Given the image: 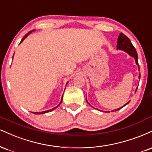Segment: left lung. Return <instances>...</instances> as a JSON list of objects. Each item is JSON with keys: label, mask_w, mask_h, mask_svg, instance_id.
I'll use <instances>...</instances> for the list:
<instances>
[{"label": "left lung", "mask_w": 152, "mask_h": 152, "mask_svg": "<svg viewBox=\"0 0 152 152\" xmlns=\"http://www.w3.org/2000/svg\"><path fill=\"white\" fill-rule=\"evenodd\" d=\"M117 49H120V50L125 51V52H127L129 55H130L131 56H132V57H134L135 59V62H136V64H137V66H139L138 56H137V53L136 49H135L134 46L132 45V44L130 39H129V38L127 37L126 35H125L123 33H120V35H119V37H118V44H117ZM139 70H140V66H139ZM139 78H140V76H139ZM86 101H87V100H86ZM87 103H88V101H87ZM129 103V101L128 102V103H126L124 106L127 105ZM89 105H90V104H89ZM124 106H122V107H123ZM91 107H92V106H91ZM122 107H120V108H118V109L113 110L111 111V112L118 111V110H119L121 109ZM105 112H108V111H105Z\"/></svg>", "instance_id": "obj_1"}]
</instances>
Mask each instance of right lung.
<instances>
[{"label":"right lung","instance_id":"1","mask_svg":"<svg viewBox=\"0 0 152 152\" xmlns=\"http://www.w3.org/2000/svg\"><path fill=\"white\" fill-rule=\"evenodd\" d=\"M34 30H31V31H30V32H28V33H27L26 34H25V36H24V37L23 38V39H22V40H21V42H20V43H21V42H23V40H24V39H25V38H26V37H27V36H28V35H29V34H30L31 33V32H32V31H34ZM12 58H13V56H12ZM66 84H67V83H66ZM62 99H63V96H62V98H61V102H60V103H59V104H58V105L57 106H56V107H54V108H52V109H50V110H46V111H43V112H33V113H34V114H36V115H39V114H45V113H47L51 112V111L54 110V109H56V107H58V105H60V104H61V102H62Z\"/></svg>","mask_w":152,"mask_h":152}]
</instances>
